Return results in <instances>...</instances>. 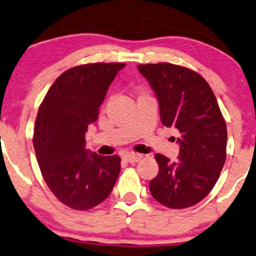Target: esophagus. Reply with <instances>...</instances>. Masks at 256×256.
<instances>
[{
  "label": "esophagus",
  "mask_w": 256,
  "mask_h": 256,
  "mask_svg": "<svg viewBox=\"0 0 256 256\" xmlns=\"http://www.w3.org/2000/svg\"><path fill=\"white\" fill-rule=\"evenodd\" d=\"M124 158L128 163H137L143 158V154H134V152H130V154H126Z\"/></svg>",
  "instance_id": "1"
}]
</instances>
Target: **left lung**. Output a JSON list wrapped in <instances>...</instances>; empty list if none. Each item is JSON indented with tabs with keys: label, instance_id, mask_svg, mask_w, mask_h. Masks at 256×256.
Masks as SVG:
<instances>
[{
	"label": "left lung",
	"instance_id": "1",
	"mask_svg": "<svg viewBox=\"0 0 256 256\" xmlns=\"http://www.w3.org/2000/svg\"><path fill=\"white\" fill-rule=\"evenodd\" d=\"M160 104L162 124L180 131L178 160L157 154V176L148 184L160 204L183 209L202 200L218 182L226 162L227 125L218 100L198 73L160 62L138 64Z\"/></svg>",
	"mask_w": 256,
	"mask_h": 256
}]
</instances>
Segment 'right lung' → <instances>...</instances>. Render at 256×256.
<instances>
[{
    "label": "right lung",
    "instance_id": "obj_1",
    "mask_svg": "<svg viewBox=\"0 0 256 256\" xmlns=\"http://www.w3.org/2000/svg\"><path fill=\"white\" fill-rule=\"evenodd\" d=\"M122 62L80 64L54 82L38 108L34 150L42 177L61 203L88 210L111 194L120 172V157H105L85 148L88 125Z\"/></svg>",
    "mask_w": 256,
    "mask_h": 256
}]
</instances>
